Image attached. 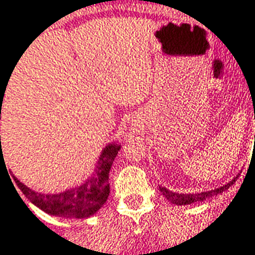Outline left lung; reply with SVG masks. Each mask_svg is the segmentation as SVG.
<instances>
[{"mask_svg": "<svg viewBox=\"0 0 255 255\" xmlns=\"http://www.w3.org/2000/svg\"><path fill=\"white\" fill-rule=\"evenodd\" d=\"M237 178H235V179H237ZM235 179H232L230 183H227V185L219 187V189H215V190L211 191H202V193H196V194H179V193H174V191H170L168 189H166V187L161 186H159V189H160L161 194L166 197L168 201L172 202V204H175V205H189V204H193V202L204 201L206 198H211V197L220 194V193H223L224 190H227L231 185H234V183H235Z\"/></svg>", "mask_w": 255, "mask_h": 255, "instance_id": "8db88e82", "label": "left lung"}]
</instances>
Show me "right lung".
<instances>
[{"instance_id": "obj_1", "label": "right lung", "mask_w": 255, "mask_h": 255, "mask_svg": "<svg viewBox=\"0 0 255 255\" xmlns=\"http://www.w3.org/2000/svg\"><path fill=\"white\" fill-rule=\"evenodd\" d=\"M120 149L121 146L115 144L106 146L100 155L98 166L92 176L87 179L81 186L74 187L59 194L35 193L23 185L16 176H14V182L18 189L23 191L24 196L42 211L54 216L84 219L96 213L107 201L110 194L109 172Z\"/></svg>"}]
</instances>
